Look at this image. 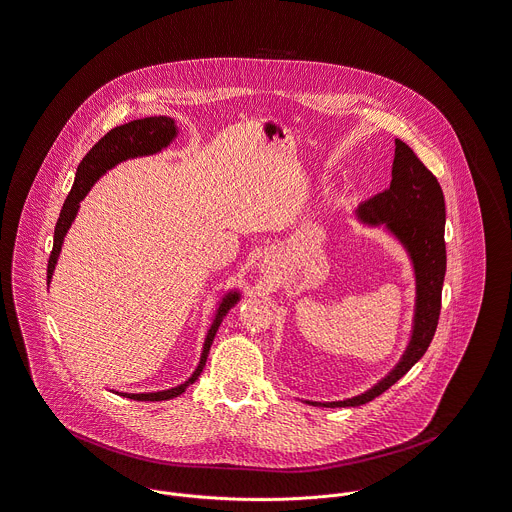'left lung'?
<instances>
[{
    "mask_svg": "<svg viewBox=\"0 0 512 512\" xmlns=\"http://www.w3.org/2000/svg\"><path fill=\"white\" fill-rule=\"evenodd\" d=\"M355 215L365 225H384L408 250L415 272L411 340L400 363L371 390L343 402H307L310 406L355 408L375 400L425 355L439 324L446 272L443 190L435 174L417 159L402 139H396L390 186L359 205Z\"/></svg>",
    "mask_w": 512,
    "mask_h": 512,
    "instance_id": "1",
    "label": "left lung"
}]
</instances>
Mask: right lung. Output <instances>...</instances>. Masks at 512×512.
<instances>
[{
	"label": "right lung",
	"mask_w": 512,
	"mask_h": 512,
	"mask_svg": "<svg viewBox=\"0 0 512 512\" xmlns=\"http://www.w3.org/2000/svg\"><path fill=\"white\" fill-rule=\"evenodd\" d=\"M178 130L174 126V120L169 116H151V118H141L128 122L124 126H118L114 130H110L106 136L101 137L91 151L83 157V161L79 163L77 172H75V182L73 188L69 192L64 207L60 211L56 229H54V246L50 252V260H48V272H46V283L50 285L52 281V273L56 268L58 256L62 252V242L64 237L77 215L79 202L89 194V190L93 188V184L103 176L104 172L110 171L112 167H116L118 163L126 161V159H136V157H145V155H153L159 153L161 149L169 147L172 139L176 137ZM239 291H229L223 301L219 303L215 320L205 336L204 351L200 357V365L196 367L194 375L190 376L186 382L169 388V390H161V392H145V394H128V392H116L124 398L137 400V402H161V400H171L180 396L190 384H194L198 380V376L204 371L205 361H207V353L209 347L213 343V338L219 330V324L223 322V318L227 316V312L239 303Z\"/></svg>",
	"instance_id": "right-lung-1"
}]
</instances>
